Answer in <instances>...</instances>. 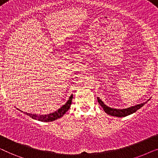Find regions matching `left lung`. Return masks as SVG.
I'll list each match as a JSON object with an SVG mask.
<instances>
[{
    "label": "left lung",
    "mask_w": 158,
    "mask_h": 158,
    "mask_svg": "<svg viewBox=\"0 0 158 158\" xmlns=\"http://www.w3.org/2000/svg\"><path fill=\"white\" fill-rule=\"evenodd\" d=\"M98 99V102L99 104L101 106V107L103 108V110L106 113L109 114L111 116H117V117H124V116H127L128 115H130V114L135 113V111H137L138 109H139L140 108L143 106L147 102L140 103V104L134 106L127 108V109H113V108L107 106L106 105H105L102 101L101 100L100 98H97Z\"/></svg>",
    "instance_id": "left-lung-1"
}]
</instances>
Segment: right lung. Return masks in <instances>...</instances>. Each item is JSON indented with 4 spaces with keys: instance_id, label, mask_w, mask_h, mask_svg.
Here are the masks:
<instances>
[{
    "instance_id": "right-lung-1",
    "label": "right lung",
    "mask_w": 158,
    "mask_h": 158,
    "mask_svg": "<svg viewBox=\"0 0 158 158\" xmlns=\"http://www.w3.org/2000/svg\"><path fill=\"white\" fill-rule=\"evenodd\" d=\"M73 100V95H71L69 98V100L67 101L66 103L64 105L62 106L56 111L53 113L46 114V115H37V114H31L29 113H27L26 112V114L28 116H29L30 117H31L34 119H36L38 121H41V122H52L54 120L57 119L60 117H62V116L64 115V114L66 113L67 111H68V109H70L71 103H72Z\"/></svg>"
}]
</instances>
